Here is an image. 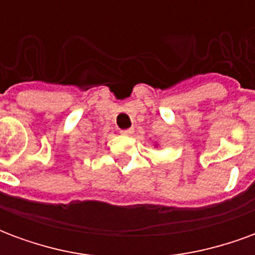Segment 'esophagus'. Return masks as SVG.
I'll use <instances>...</instances> for the list:
<instances>
[{
	"label": "esophagus",
	"instance_id": "1",
	"mask_svg": "<svg viewBox=\"0 0 255 255\" xmlns=\"http://www.w3.org/2000/svg\"><path fill=\"white\" fill-rule=\"evenodd\" d=\"M132 129H123L122 131V133L123 135H132Z\"/></svg>",
	"mask_w": 255,
	"mask_h": 255
}]
</instances>
